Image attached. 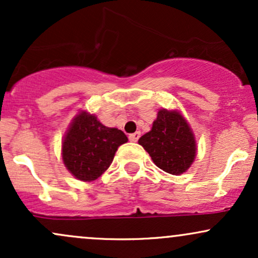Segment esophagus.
<instances>
[{
  "mask_svg": "<svg viewBox=\"0 0 258 258\" xmlns=\"http://www.w3.org/2000/svg\"><path fill=\"white\" fill-rule=\"evenodd\" d=\"M139 137H141V132H135V133H131V135L128 136V139L131 142H137Z\"/></svg>",
  "mask_w": 258,
  "mask_h": 258,
  "instance_id": "34e87169",
  "label": "esophagus"
}]
</instances>
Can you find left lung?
<instances>
[{"label": "left lung", "mask_w": 258, "mask_h": 258, "mask_svg": "<svg viewBox=\"0 0 258 258\" xmlns=\"http://www.w3.org/2000/svg\"><path fill=\"white\" fill-rule=\"evenodd\" d=\"M138 143L149 153L156 166L171 174L185 172L197 153L194 135L184 117L165 109L158 112L152 131L142 136Z\"/></svg>", "instance_id": "obj_1"}]
</instances>
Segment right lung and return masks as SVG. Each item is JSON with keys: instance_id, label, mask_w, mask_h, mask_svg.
<instances>
[{"instance_id": "add662e5", "label": "right lung", "mask_w": 258, "mask_h": 258, "mask_svg": "<svg viewBox=\"0 0 258 258\" xmlns=\"http://www.w3.org/2000/svg\"><path fill=\"white\" fill-rule=\"evenodd\" d=\"M128 141L121 130L106 127L94 115L82 111L63 141V161L80 180H94L110 166L121 144Z\"/></svg>"}]
</instances>
